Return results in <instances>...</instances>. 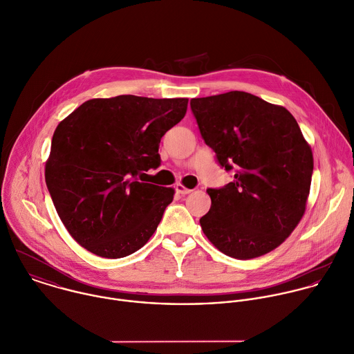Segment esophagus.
Instances as JSON below:
<instances>
[{
	"label": "esophagus",
	"instance_id": "obj_1",
	"mask_svg": "<svg viewBox=\"0 0 354 354\" xmlns=\"http://www.w3.org/2000/svg\"><path fill=\"white\" fill-rule=\"evenodd\" d=\"M175 190L179 193V194H189V193H192V190L190 189H187V187H185L183 185H180V183H178L176 186H175Z\"/></svg>",
	"mask_w": 354,
	"mask_h": 354
}]
</instances>
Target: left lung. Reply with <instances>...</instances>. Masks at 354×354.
<instances>
[{
	"label": "left lung",
	"instance_id": "obj_1",
	"mask_svg": "<svg viewBox=\"0 0 354 354\" xmlns=\"http://www.w3.org/2000/svg\"><path fill=\"white\" fill-rule=\"evenodd\" d=\"M204 142L233 182L208 189L204 234L225 255L251 259L277 248L302 219L313 174L312 149L283 106L243 92L194 97Z\"/></svg>",
	"mask_w": 354,
	"mask_h": 354
}]
</instances>
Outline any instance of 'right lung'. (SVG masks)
Segmentation results:
<instances>
[{"label":"right lung","instance_id":"obj_1","mask_svg":"<svg viewBox=\"0 0 354 354\" xmlns=\"http://www.w3.org/2000/svg\"><path fill=\"white\" fill-rule=\"evenodd\" d=\"M186 97L120 95L84 102L55 129L45 182L70 236L109 259L140 250L174 200L145 183L160 167V140L186 114Z\"/></svg>","mask_w":354,"mask_h":354}]
</instances>
